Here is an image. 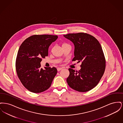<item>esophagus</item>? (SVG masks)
<instances>
[{
    "label": "esophagus",
    "mask_w": 123,
    "mask_h": 123,
    "mask_svg": "<svg viewBox=\"0 0 123 123\" xmlns=\"http://www.w3.org/2000/svg\"><path fill=\"white\" fill-rule=\"evenodd\" d=\"M63 69V67H62V68H61V67H59V68H57V70H58V71H59L61 70H62V69Z\"/></svg>",
    "instance_id": "obj_1"
}]
</instances>
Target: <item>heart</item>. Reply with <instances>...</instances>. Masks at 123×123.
<instances>
[{"mask_svg": "<svg viewBox=\"0 0 123 123\" xmlns=\"http://www.w3.org/2000/svg\"><path fill=\"white\" fill-rule=\"evenodd\" d=\"M66 45V44H64L63 45Z\"/></svg>", "mask_w": 123, "mask_h": 123, "instance_id": "obj_1", "label": "heart"}]
</instances>
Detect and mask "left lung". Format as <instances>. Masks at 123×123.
Returning a JSON list of instances; mask_svg holds the SVG:
<instances>
[{
	"label": "left lung",
	"mask_w": 123,
	"mask_h": 123,
	"mask_svg": "<svg viewBox=\"0 0 123 123\" xmlns=\"http://www.w3.org/2000/svg\"><path fill=\"white\" fill-rule=\"evenodd\" d=\"M64 36L74 45L75 57L72 61L82 62L80 70L69 69L67 83L77 91H89L98 84L105 70V59L101 46L95 38L86 33L69 34Z\"/></svg>",
	"instance_id": "8db88e82"
}]
</instances>
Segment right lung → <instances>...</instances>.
Instances as JSON below:
<instances>
[{"label": "right lung", "mask_w": 123, "mask_h": 123, "mask_svg": "<svg viewBox=\"0 0 123 123\" xmlns=\"http://www.w3.org/2000/svg\"><path fill=\"white\" fill-rule=\"evenodd\" d=\"M57 35H34L26 39L19 48L16 62L18 77L30 92L41 93L50 88L57 73L55 67H41L42 58L48 54V48Z\"/></svg>", "instance_id": "add662e5"}]
</instances>
